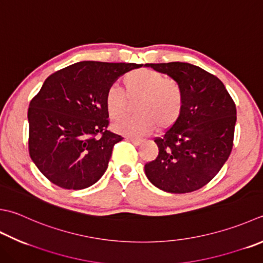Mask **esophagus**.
I'll list each match as a JSON object with an SVG mask.
<instances>
[{
  "instance_id": "esophagus-1",
  "label": "esophagus",
  "mask_w": 263,
  "mask_h": 263,
  "mask_svg": "<svg viewBox=\"0 0 263 263\" xmlns=\"http://www.w3.org/2000/svg\"><path fill=\"white\" fill-rule=\"evenodd\" d=\"M125 139H126V140L130 141V142H132L133 145H136V146H139V145H140V143L142 142V139H140V138H131V137H126Z\"/></svg>"
}]
</instances>
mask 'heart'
<instances>
[{
    "label": "heart",
    "instance_id": "obj_1",
    "mask_svg": "<svg viewBox=\"0 0 263 263\" xmlns=\"http://www.w3.org/2000/svg\"><path fill=\"white\" fill-rule=\"evenodd\" d=\"M124 91L111 86L105 96V105L112 120L125 115L127 99L140 100L137 104L138 116L125 117L117 121L114 128L124 136H146L167 128L178 121L183 108V93L177 81L166 79L153 69H138L123 79ZM127 96H125V95Z\"/></svg>",
    "mask_w": 263,
    "mask_h": 263
}]
</instances>
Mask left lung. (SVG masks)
I'll return each mask as SVG.
<instances>
[{"instance_id": "1", "label": "left lung", "mask_w": 263, "mask_h": 263, "mask_svg": "<svg viewBox=\"0 0 263 263\" xmlns=\"http://www.w3.org/2000/svg\"><path fill=\"white\" fill-rule=\"evenodd\" d=\"M177 81L183 93L181 115L161 138L158 156L145 165L154 186L172 194L209 183L227 162L234 145L236 105L222 82L187 63L146 64Z\"/></svg>"}]
</instances>
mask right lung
<instances>
[{
  "mask_svg": "<svg viewBox=\"0 0 263 263\" xmlns=\"http://www.w3.org/2000/svg\"><path fill=\"white\" fill-rule=\"evenodd\" d=\"M142 65L81 61L51 74L29 104L28 151L51 182L84 189L105 173L122 137L108 130L105 96L112 83Z\"/></svg>",
  "mask_w": 263,
  "mask_h": 263,
  "instance_id": "add662e5",
  "label": "right lung"
}]
</instances>
